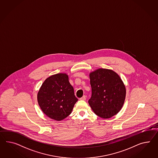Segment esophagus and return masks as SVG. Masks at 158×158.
<instances>
[{"instance_id":"1","label":"esophagus","mask_w":158,"mask_h":158,"mask_svg":"<svg viewBox=\"0 0 158 158\" xmlns=\"http://www.w3.org/2000/svg\"><path fill=\"white\" fill-rule=\"evenodd\" d=\"M86 96H84L83 97L80 98V100H84H84H86Z\"/></svg>"}]
</instances>
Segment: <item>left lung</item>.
<instances>
[{
  "instance_id": "1",
  "label": "left lung",
  "mask_w": 158,
  "mask_h": 158,
  "mask_svg": "<svg viewBox=\"0 0 158 158\" xmlns=\"http://www.w3.org/2000/svg\"><path fill=\"white\" fill-rule=\"evenodd\" d=\"M92 96L88 101L94 113L109 118L122 109L126 99L125 85L111 69L99 68L89 73Z\"/></svg>"
}]
</instances>
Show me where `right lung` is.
I'll use <instances>...</instances> for the list:
<instances>
[{
    "label": "right lung",
    "mask_w": 158,
    "mask_h": 158,
    "mask_svg": "<svg viewBox=\"0 0 158 158\" xmlns=\"http://www.w3.org/2000/svg\"><path fill=\"white\" fill-rule=\"evenodd\" d=\"M37 100L41 110L49 118L61 121L68 117L78 99L66 73L47 78L39 90Z\"/></svg>",
    "instance_id": "1"
}]
</instances>
